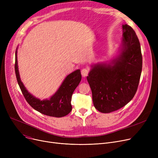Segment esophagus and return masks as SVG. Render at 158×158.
<instances>
[{
  "label": "esophagus",
  "mask_w": 158,
  "mask_h": 158,
  "mask_svg": "<svg viewBox=\"0 0 158 158\" xmlns=\"http://www.w3.org/2000/svg\"><path fill=\"white\" fill-rule=\"evenodd\" d=\"M88 72H89V70L87 69H83L82 70H81V75L83 77H85L88 76Z\"/></svg>",
  "instance_id": "esophagus-1"
}]
</instances>
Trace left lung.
I'll return each instance as SVG.
<instances>
[{
	"mask_svg": "<svg viewBox=\"0 0 158 158\" xmlns=\"http://www.w3.org/2000/svg\"><path fill=\"white\" fill-rule=\"evenodd\" d=\"M122 42L117 56L108 62L91 66L87 81L95 108L108 113L126 106L134 97L142 69L139 40L127 24L122 25Z\"/></svg>",
	"mask_w": 158,
	"mask_h": 158,
	"instance_id": "left-lung-1",
	"label": "left lung"
}]
</instances>
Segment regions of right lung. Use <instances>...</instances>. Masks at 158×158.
Masks as SVG:
<instances>
[{
	"instance_id": "1",
	"label": "right lung",
	"mask_w": 158,
	"mask_h": 158,
	"mask_svg": "<svg viewBox=\"0 0 158 158\" xmlns=\"http://www.w3.org/2000/svg\"><path fill=\"white\" fill-rule=\"evenodd\" d=\"M17 48L15 52V69L16 79L22 92L29 104L38 112L53 117H63L72 110V95L81 80L79 69L72 72L64 79L58 89L49 99L40 100L31 94L22 82L19 71Z\"/></svg>"
}]
</instances>
